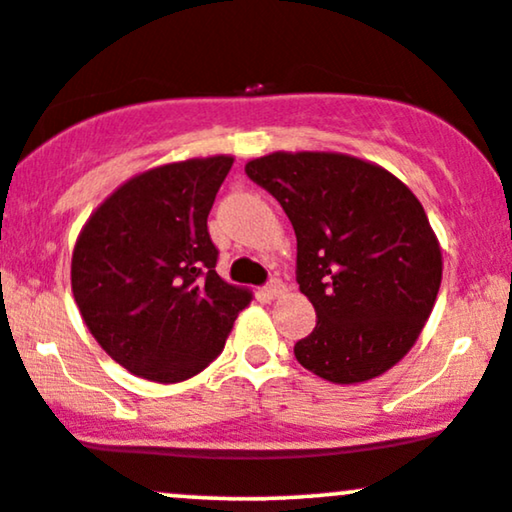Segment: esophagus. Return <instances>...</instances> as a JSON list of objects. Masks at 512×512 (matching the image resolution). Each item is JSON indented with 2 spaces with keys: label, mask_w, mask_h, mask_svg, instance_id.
I'll use <instances>...</instances> for the list:
<instances>
[{
  "label": "esophagus",
  "mask_w": 512,
  "mask_h": 512,
  "mask_svg": "<svg viewBox=\"0 0 512 512\" xmlns=\"http://www.w3.org/2000/svg\"><path fill=\"white\" fill-rule=\"evenodd\" d=\"M281 293H284V284H281L279 279H269L267 284L262 286V296L269 298V301H272V298H276V296H281Z\"/></svg>",
  "instance_id": "esophagus-1"
}]
</instances>
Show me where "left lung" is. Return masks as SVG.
Returning <instances> with one entry per match:
<instances>
[{"instance_id": "8db88e82", "label": "left lung", "mask_w": 512, "mask_h": 512, "mask_svg": "<svg viewBox=\"0 0 512 512\" xmlns=\"http://www.w3.org/2000/svg\"><path fill=\"white\" fill-rule=\"evenodd\" d=\"M296 231V281L317 322L293 346L330 383H363L419 339L443 260L421 202L380 166L344 154H272L245 166Z\"/></svg>"}]
</instances>
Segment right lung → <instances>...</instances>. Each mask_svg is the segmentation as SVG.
<instances>
[{"label":"right lung","instance_id":"right-lung-1","mask_svg":"<svg viewBox=\"0 0 512 512\" xmlns=\"http://www.w3.org/2000/svg\"><path fill=\"white\" fill-rule=\"evenodd\" d=\"M231 156L137 175L93 211L76 240L72 291L96 342L122 368L180 383L223 351L250 293L216 274L207 219Z\"/></svg>","mask_w":512,"mask_h":512}]
</instances>
